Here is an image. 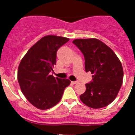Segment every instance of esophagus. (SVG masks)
Returning a JSON list of instances; mask_svg holds the SVG:
<instances>
[{
    "mask_svg": "<svg viewBox=\"0 0 135 135\" xmlns=\"http://www.w3.org/2000/svg\"><path fill=\"white\" fill-rule=\"evenodd\" d=\"M71 83H72V84H77V83H78V81H71Z\"/></svg>",
    "mask_w": 135,
    "mask_h": 135,
    "instance_id": "34e87169",
    "label": "esophagus"
}]
</instances>
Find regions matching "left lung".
Wrapping results in <instances>:
<instances>
[{"mask_svg": "<svg viewBox=\"0 0 135 135\" xmlns=\"http://www.w3.org/2000/svg\"><path fill=\"white\" fill-rule=\"evenodd\" d=\"M73 43L84 55L86 73L93 74V79L85 84L86 90L80 95V100L92 108L107 107L115 99L122 87L123 70L120 61L108 46L98 39H76Z\"/></svg>", "mask_w": 135, "mask_h": 135, "instance_id": "8db88e82", "label": "left lung"}]
</instances>
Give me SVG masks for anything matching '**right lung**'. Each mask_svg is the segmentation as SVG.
Returning a JSON list of instances; mask_svg holds the SVG:
<instances>
[{
    "label": "right lung",
    "instance_id": "obj_1",
    "mask_svg": "<svg viewBox=\"0 0 135 135\" xmlns=\"http://www.w3.org/2000/svg\"><path fill=\"white\" fill-rule=\"evenodd\" d=\"M69 40L47 35L32 46L20 62L17 80L23 94L33 106L46 110L61 100L64 90L70 84L68 79L50 75L56 64L57 51Z\"/></svg>",
    "mask_w": 135,
    "mask_h": 135
}]
</instances>
